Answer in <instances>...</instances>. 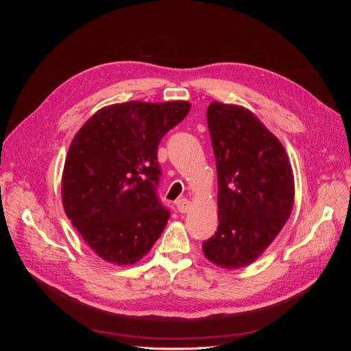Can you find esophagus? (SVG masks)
<instances>
[{
	"mask_svg": "<svg viewBox=\"0 0 351 351\" xmlns=\"http://www.w3.org/2000/svg\"><path fill=\"white\" fill-rule=\"evenodd\" d=\"M177 209L178 212H182V214H187V212L190 210V208H192V205H190V202L187 199H180L177 200Z\"/></svg>",
	"mask_w": 351,
	"mask_h": 351,
	"instance_id": "esophagus-1",
	"label": "esophagus"
}]
</instances>
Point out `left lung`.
Wrapping results in <instances>:
<instances>
[{
    "label": "left lung",
    "instance_id": "1",
    "mask_svg": "<svg viewBox=\"0 0 351 351\" xmlns=\"http://www.w3.org/2000/svg\"><path fill=\"white\" fill-rule=\"evenodd\" d=\"M208 129L218 177V230L202 244L219 268L249 267L280 234L294 206V174L282 143L250 110L210 102Z\"/></svg>",
    "mask_w": 351,
    "mask_h": 351
}]
</instances>
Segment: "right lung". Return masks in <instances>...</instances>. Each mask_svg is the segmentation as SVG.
I'll use <instances>...</instances> for the list:
<instances>
[{"mask_svg":"<svg viewBox=\"0 0 351 351\" xmlns=\"http://www.w3.org/2000/svg\"><path fill=\"white\" fill-rule=\"evenodd\" d=\"M187 101L112 104L95 112L70 143L61 177L66 215L101 259L134 265L164 231L158 202V145L189 114Z\"/></svg>","mask_w":351,"mask_h":351,"instance_id":"1","label":"right lung"}]
</instances>
